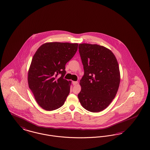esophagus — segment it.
<instances>
[{
  "mask_svg": "<svg viewBox=\"0 0 150 150\" xmlns=\"http://www.w3.org/2000/svg\"><path fill=\"white\" fill-rule=\"evenodd\" d=\"M78 83V81H72V84H73L74 86H75V85H76Z\"/></svg>",
  "mask_w": 150,
  "mask_h": 150,
  "instance_id": "1",
  "label": "esophagus"
}]
</instances>
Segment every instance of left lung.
I'll return each instance as SVG.
<instances>
[{
	"mask_svg": "<svg viewBox=\"0 0 150 150\" xmlns=\"http://www.w3.org/2000/svg\"><path fill=\"white\" fill-rule=\"evenodd\" d=\"M79 52L84 71L80 81V103L89 112H101L110 104L118 89L117 59L110 50L98 45L79 44Z\"/></svg>",
	"mask_w": 150,
	"mask_h": 150,
	"instance_id": "left-lung-1",
	"label": "left lung"
}]
</instances>
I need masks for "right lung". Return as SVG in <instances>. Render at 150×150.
<instances>
[{"label": "right lung", "mask_w": 150, "mask_h": 150, "mask_svg": "<svg viewBox=\"0 0 150 150\" xmlns=\"http://www.w3.org/2000/svg\"><path fill=\"white\" fill-rule=\"evenodd\" d=\"M78 47V44L49 42L35 54L28 72V85L37 103L45 110H54L64 104L71 84L64 79L65 66Z\"/></svg>", "instance_id": "add662e5"}]
</instances>
